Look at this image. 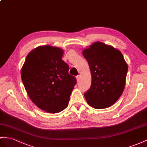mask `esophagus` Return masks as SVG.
<instances>
[{"instance_id": "obj_1", "label": "esophagus", "mask_w": 147, "mask_h": 147, "mask_svg": "<svg viewBox=\"0 0 147 147\" xmlns=\"http://www.w3.org/2000/svg\"><path fill=\"white\" fill-rule=\"evenodd\" d=\"M81 75H78V76H76V80H77V81H78V82H79V81H80V80H81Z\"/></svg>"}]
</instances>
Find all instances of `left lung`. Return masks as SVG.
Segmentation results:
<instances>
[{
	"instance_id": "left-lung-1",
	"label": "left lung",
	"mask_w": 147,
	"mask_h": 147,
	"mask_svg": "<svg viewBox=\"0 0 147 147\" xmlns=\"http://www.w3.org/2000/svg\"><path fill=\"white\" fill-rule=\"evenodd\" d=\"M91 73V86L84 93L88 104L102 109L119 99L125 85L128 66L122 53L111 45L97 41L82 51Z\"/></svg>"
}]
</instances>
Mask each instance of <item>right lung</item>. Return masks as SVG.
<instances>
[{"mask_svg": "<svg viewBox=\"0 0 147 147\" xmlns=\"http://www.w3.org/2000/svg\"><path fill=\"white\" fill-rule=\"evenodd\" d=\"M64 51L43 45L29 53L21 69V78L30 99L40 109L56 114L67 107L76 84L62 60Z\"/></svg>", "mask_w": 147, "mask_h": 147, "instance_id": "right-lung-1", "label": "right lung"}]
</instances>
